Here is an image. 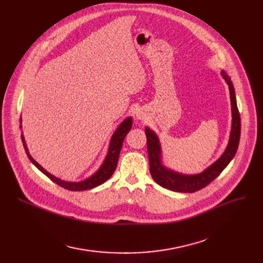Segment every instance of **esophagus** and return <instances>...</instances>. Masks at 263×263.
Instances as JSON below:
<instances>
[{
    "label": "esophagus",
    "instance_id": "obj_1",
    "mask_svg": "<svg viewBox=\"0 0 263 263\" xmlns=\"http://www.w3.org/2000/svg\"><path fill=\"white\" fill-rule=\"evenodd\" d=\"M136 117H137V119H141V120H143V119H145V116L143 115V113H137V115H136Z\"/></svg>",
    "mask_w": 263,
    "mask_h": 263
}]
</instances>
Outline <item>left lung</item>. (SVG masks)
<instances>
[{"label":"left lung","instance_id":"left-lung-1","mask_svg":"<svg viewBox=\"0 0 263 263\" xmlns=\"http://www.w3.org/2000/svg\"><path fill=\"white\" fill-rule=\"evenodd\" d=\"M222 77L229 86L231 101L232 124L229 143L222 157L216 160L202 173L196 175H183L165 167L161 160L162 150L159 137L153 130H150L149 128L145 129V133L147 136V151L150 165L149 171L151 176L154 178V180L162 187L180 193H194L196 191H199L208 185L209 183H211L214 179L226 168V166L230 163L234 155H236L240 142L241 118L232 82L224 70H222Z\"/></svg>","mask_w":263,"mask_h":263}]
</instances>
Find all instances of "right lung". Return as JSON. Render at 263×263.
<instances>
[{"instance_id":"obj_1","label":"right lung","mask_w":263,"mask_h":263,"mask_svg":"<svg viewBox=\"0 0 263 263\" xmlns=\"http://www.w3.org/2000/svg\"><path fill=\"white\" fill-rule=\"evenodd\" d=\"M21 121V119H20ZM132 118L128 117L124 119L120 126L117 128V130L114 132L112 139H110L109 142V146H108V151L107 155L101 165V167L92 176H90L89 178L85 179V180L80 181V182H69V181H64L61 180V179L54 177L53 175H51L50 173H48L40 164H38L30 155L29 149H27V146L25 144L24 141V136L21 135L22 137V143L25 149V153L29 157V159L31 160V162L35 165V166L43 173L45 174L48 178H50L51 180L55 183H58L60 186L69 190V191H85V190H89V189H93L96 186H98L102 183H104L108 178L112 177V175L114 174L116 167H117V163H118V158H119V154L120 150L122 147V143L124 137L127 136V134L129 133V131L132 128ZM20 128H22V126H20Z\"/></svg>"}]
</instances>
